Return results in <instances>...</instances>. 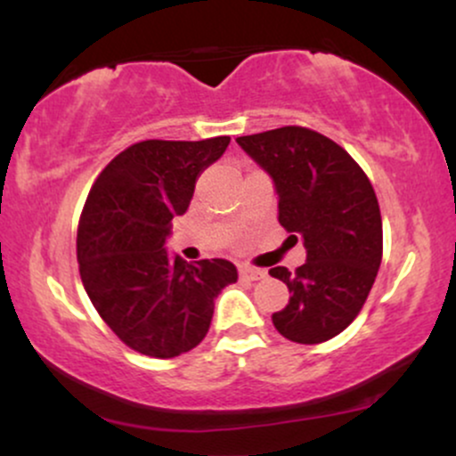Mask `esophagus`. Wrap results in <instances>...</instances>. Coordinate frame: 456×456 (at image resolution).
Masks as SVG:
<instances>
[{
	"label": "esophagus",
	"mask_w": 456,
	"mask_h": 456,
	"mask_svg": "<svg viewBox=\"0 0 456 456\" xmlns=\"http://www.w3.org/2000/svg\"><path fill=\"white\" fill-rule=\"evenodd\" d=\"M238 272H240V279H244V281L265 279V272L259 268H253V265H240Z\"/></svg>",
	"instance_id": "esophagus-1"
}]
</instances>
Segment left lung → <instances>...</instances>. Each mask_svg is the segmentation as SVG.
Wrapping results in <instances>:
<instances>
[{
  "mask_svg": "<svg viewBox=\"0 0 456 456\" xmlns=\"http://www.w3.org/2000/svg\"><path fill=\"white\" fill-rule=\"evenodd\" d=\"M235 141L274 182L279 223L305 240L306 264L270 270L291 294L272 323L294 343L328 341L358 317L378 276L384 238L373 186L341 145L311 128Z\"/></svg>",
  "mask_w": 456,
  "mask_h": 456,
  "instance_id": "1",
  "label": "left lung"
}]
</instances>
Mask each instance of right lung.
<instances>
[{
    "mask_svg": "<svg viewBox=\"0 0 456 456\" xmlns=\"http://www.w3.org/2000/svg\"><path fill=\"white\" fill-rule=\"evenodd\" d=\"M229 141H141L104 167L87 195L77 233L83 287L119 341L150 358L197 347L210 330L216 296L238 281L232 261L192 265L165 248L197 177Z\"/></svg>",
    "mask_w": 456,
    "mask_h": 456,
    "instance_id": "add662e5",
    "label": "right lung"
}]
</instances>
